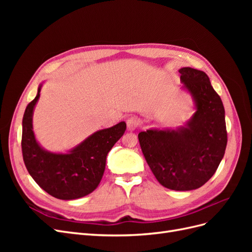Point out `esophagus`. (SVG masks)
<instances>
[{"instance_id": "1", "label": "esophagus", "mask_w": 252, "mask_h": 252, "mask_svg": "<svg viewBox=\"0 0 252 252\" xmlns=\"http://www.w3.org/2000/svg\"><path fill=\"white\" fill-rule=\"evenodd\" d=\"M126 123H127V128L129 129V130H134V129H136L139 126V119L135 116H132L127 120Z\"/></svg>"}]
</instances>
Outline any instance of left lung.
<instances>
[{"instance_id":"8db88e82","label":"left lung","mask_w":252,"mask_h":252,"mask_svg":"<svg viewBox=\"0 0 252 252\" xmlns=\"http://www.w3.org/2000/svg\"><path fill=\"white\" fill-rule=\"evenodd\" d=\"M181 82L195 103L196 111L186 126L149 129L139 133L143 155L164 187L187 191L209 181L225 155V109L208 75L190 67L181 68Z\"/></svg>"}]
</instances>
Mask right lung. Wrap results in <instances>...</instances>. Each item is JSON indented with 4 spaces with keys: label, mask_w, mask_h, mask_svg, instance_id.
I'll return each mask as SVG.
<instances>
[{
    "label": "right lung",
    "mask_w": 252,
    "mask_h": 252,
    "mask_svg": "<svg viewBox=\"0 0 252 252\" xmlns=\"http://www.w3.org/2000/svg\"><path fill=\"white\" fill-rule=\"evenodd\" d=\"M40 91L41 86L23 117L22 154L26 168L36 184L57 199L85 196L100 184L106 157L124 134L126 123L94 132L68 154H52L40 146L32 130V113Z\"/></svg>",
    "instance_id": "right-lung-1"
}]
</instances>
